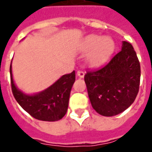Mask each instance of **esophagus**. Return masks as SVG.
<instances>
[{
    "label": "esophagus",
    "mask_w": 152,
    "mask_h": 152,
    "mask_svg": "<svg viewBox=\"0 0 152 152\" xmlns=\"http://www.w3.org/2000/svg\"><path fill=\"white\" fill-rule=\"evenodd\" d=\"M77 75H78L79 78H83L84 77V75H85V72L83 71V70H78V72H77Z\"/></svg>",
    "instance_id": "obj_1"
}]
</instances>
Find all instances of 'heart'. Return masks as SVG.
<instances>
[{
    "mask_svg": "<svg viewBox=\"0 0 152 152\" xmlns=\"http://www.w3.org/2000/svg\"><path fill=\"white\" fill-rule=\"evenodd\" d=\"M115 50V43L109 37L100 35H90L83 43V50L91 52L89 63L93 65H100L105 63Z\"/></svg>",
    "mask_w": 152,
    "mask_h": 152,
    "instance_id": "obj_1",
    "label": "heart"
}]
</instances>
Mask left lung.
I'll return each instance as SVG.
<instances>
[{"mask_svg":"<svg viewBox=\"0 0 152 152\" xmlns=\"http://www.w3.org/2000/svg\"><path fill=\"white\" fill-rule=\"evenodd\" d=\"M140 77V63L133 47L122 41V50L107 65L84 76L92 107L105 117L122 113L137 98Z\"/></svg>","mask_w":152,"mask_h":152,"instance_id":"obj_1","label":"left lung"}]
</instances>
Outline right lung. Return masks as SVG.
Segmentation results:
<instances>
[{
  "label": "right lung",
  "instance_id": "add662e5",
  "mask_svg": "<svg viewBox=\"0 0 152 152\" xmlns=\"http://www.w3.org/2000/svg\"><path fill=\"white\" fill-rule=\"evenodd\" d=\"M10 74L15 98L30 116L46 122H55L64 118L68 110L70 92L75 81V71L63 75L51 86L34 94H25L15 84L11 63Z\"/></svg>",
  "mask_w": 152,
  "mask_h": 152
}]
</instances>
